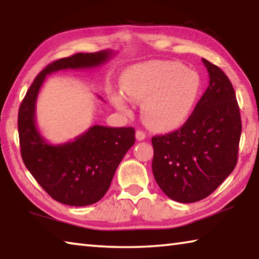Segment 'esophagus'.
<instances>
[{"mask_svg": "<svg viewBox=\"0 0 259 259\" xmlns=\"http://www.w3.org/2000/svg\"><path fill=\"white\" fill-rule=\"evenodd\" d=\"M145 138H146V134L144 133V131H142V130L136 131V139L139 140V142H142V140H144Z\"/></svg>", "mask_w": 259, "mask_h": 259, "instance_id": "1", "label": "esophagus"}]
</instances>
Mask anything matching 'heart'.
<instances>
[{"mask_svg":"<svg viewBox=\"0 0 259 259\" xmlns=\"http://www.w3.org/2000/svg\"><path fill=\"white\" fill-rule=\"evenodd\" d=\"M200 78L192 70L171 61H154L125 70L121 87L129 100L143 103V120L154 130H171L181 125L197 103ZM117 110L128 112L126 98L120 93L112 96Z\"/></svg>","mask_w":259,"mask_h":259,"instance_id":"heart-1","label":"heart"}]
</instances>
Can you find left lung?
I'll use <instances>...</instances> for the list:
<instances>
[{"label": "left lung", "mask_w": 259, "mask_h": 259, "mask_svg": "<svg viewBox=\"0 0 259 259\" xmlns=\"http://www.w3.org/2000/svg\"><path fill=\"white\" fill-rule=\"evenodd\" d=\"M209 84L180 129L152 138L153 175L168 198L195 203L227 179L238 161L241 117L236 93L218 65L203 59Z\"/></svg>", "instance_id": "obj_1"}]
</instances>
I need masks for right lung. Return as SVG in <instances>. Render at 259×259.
Masks as SVG:
<instances>
[{"label": "right lung", "mask_w": 259, "mask_h": 259, "mask_svg": "<svg viewBox=\"0 0 259 259\" xmlns=\"http://www.w3.org/2000/svg\"><path fill=\"white\" fill-rule=\"evenodd\" d=\"M112 55V51H100L54 61L35 78L19 107L22 161L39 186L59 203L87 206L102 199L122 158L135 144V129L93 125L71 142L49 144L36 125L37 96L48 74L100 67Z\"/></svg>", "instance_id": "add662e5"}]
</instances>
